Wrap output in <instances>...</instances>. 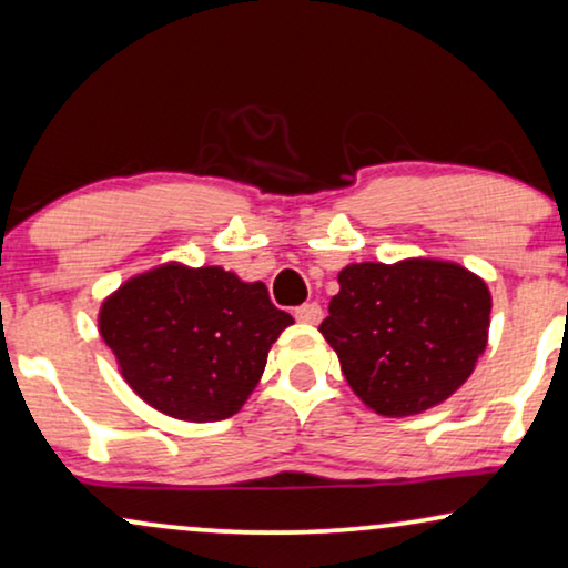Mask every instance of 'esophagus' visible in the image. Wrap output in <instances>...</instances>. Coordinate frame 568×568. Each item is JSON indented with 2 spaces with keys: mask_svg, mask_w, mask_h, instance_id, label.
Returning <instances> with one entry per match:
<instances>
[{
  "mask_svg": "<svg viewBox=\"0 0 568 568\" xmlns=\"http://www.w3.org/2000/svg\"><path fill=\"white\" fill-rule=\"evenodd\" d=\"M296 320L304 325H320L322 322V306L320 304H304L296 308Z\"/></svg>",
  "mask_w": 568,
  "mask_h": 568,
  "instance_id": "1",
  "label": "esophagus"
}]
</instances>
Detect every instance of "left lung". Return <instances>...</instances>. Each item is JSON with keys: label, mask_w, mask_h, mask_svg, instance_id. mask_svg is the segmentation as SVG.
I'll use <instances>...</instances> for the list:
<instances>
[{"label": "left lung", "mask_w": 568, "mask_h": 568, "mask_svg": "<svg viewBox=\"0 0 568 568\" xmlns=\"http://www.w3.org/2000/svg\"><path fill=\"white\" fill-rule=\"evenodd\" d=\"M320 333L351 390L383 416L443 404L469 379L487 346V283L456 262L348 264Z\"/></svg>", "instance_id": "8db88e82"}]
</instances>
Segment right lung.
<instances>
[{
  "mask_svg": "<svg viewBox=\"0 0 568 568\" xmlns=\"http://www.w3.org/2000/svg\"><path fill=\"white\" fill-rule=\"evenodd\" d=\"M288 325L264 283L181 262L125 280L99 308V333L131 390L183 422L239 412Z\"/></svg>",
  "mask_w": 568,
  "mask_h": 568,
  "instance_id": "1",
  "label": "right lung"
}]
</instances>
